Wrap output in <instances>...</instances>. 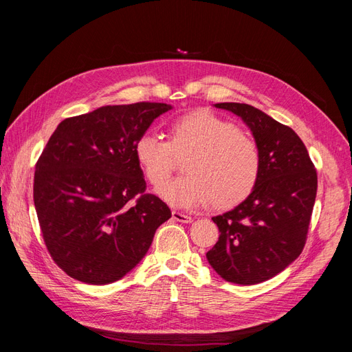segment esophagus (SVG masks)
Masks as SVG:
<instances>
[{
  "label": "esophagus",
  "mask_w": 352,
  "mask_h": 352,
  "mask_svg": "<svg viewBox=\"0 0 352 352\" xmlns=\"http://www.w3.org/2000/svg\"><path fill=\"white\" fill-rule=\"evenodd\" d=\"M172 217H173V220L180 221V223H190V221H192V217L188 216V214H185V212L176 211V210H173V211H172Z\"/></svg>",
  "instance_id": "34e87169"
}]
</instances>
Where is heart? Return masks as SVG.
Masks as SVG:
<instances>
[{"mask_svg": "<svg viewBox=\"0 0 352 352\" xmlns=\"http://www.w3.org/2000/svg\"><path fill=\"white\" fill-rule=\"evenodd\" d=\"M186 156L179 178L162 197L175 207L225 210L239 204L257 185L261 170L260 146L232 122L207 110L177 117L168 126V141L145 132L135 142V158L155 189L163 188L175 157Z\"/></svg>", "mask_w": 352, "mask_h": 352, "instance_id": "1", "label": "heart"}]
</instances>
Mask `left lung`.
I'll return each instance as SVG.
<instances>
[{
  "instance_id": "1",
  "label": "left lung",
  "mask_w": 352,
  "mask_h": 352,
  "mask_svg": "<svg viewBox=\"0 0 352 352\" xmlns=\"http://www.w3.org/2000/svg\"><path fill=\"white\" fill-rule=\"evenodd\" d=\"M239 116L260 146L258 182L238 207L212 217L219 241L207 260L223 279L255 285L300 257L310 228L317 172L301 138L289 126L248 104L220 102Z\"/></svg>"
}]
</instances>
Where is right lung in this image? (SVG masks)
Instances as JSON below:
<instances>
[{"instance_id":"obj_1","label":"right lung","mask_w":352,"mask_h":352,"mask_svg":"<svg viewBox=\"0 0 352 352\" xmlns=\"http://www.w3.org/2000/svg\"><path fill=\"white\" fill-rule=\"evenodd\" d=\"M163 102L105 105L63 120L38 158L34 201L51 258L70 278L107 285L122 279L172 217L146 194L135 142Z\"/></svg>"}]
</instances>
